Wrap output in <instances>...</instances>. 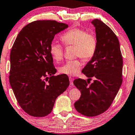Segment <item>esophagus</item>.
<instances>
[{
  "instance_id": "obj_1",
  "label": "esophagus",
  "mask_w": 135,
  "mask_h": 135,
  "mask_svg": "<svg viewBox=\"0 0 135 135\" xmlns=\"http://www.w3.org/2000/svg\"><path fill=\"white\" fill-rule=\"evenodd\" d=\"M69 79H70V86H73L74 84H73V78L71 77H69Z\"/></svg>"
}]
</instances>
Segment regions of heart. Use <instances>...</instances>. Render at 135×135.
Returning a JSON list of instances; mask_svg holds the SVG:
<instances>
[{
  "label": "heart",
  "mask_w": 135,
  "mask_h": 135,
  "mask_svg": "<svg viewBox=\"0 0 135 135\" xmlns=\"http://www.w3.org/2000/svg\"><path fill=\"white\" fill-rule=\"evenodd\" d=\"M65 46L75 47L74 54L85 61H89L94 56L97 48V40L93 34L88 33L83 29L72 28L61 36ZM49 52L52 58L56 62H59L63 58V48L60 45L52 42L50 45ZM82 63L79 59L68 61L59 68V72L67 76H76L79 73Z\"/></svg>",
  "instance_id": "heart-1"
}]
</instances>
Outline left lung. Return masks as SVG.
Listing matches in <instances>:
<instances>
[{"label": "left lung", "instance_id": "left-lung-1", "mask_svg": "<svg viewBox=\"0 0 135 135\" xmlns=\"http://www.w3.org/2000/svg\"><path fill=\"white\" fill-rule=\"evenodd\" d=\"M91 22L95 27L97 48L81 72L94 80L90 84L81 79L73 81L81 92L74 104L75 108L88 117L98 115L108 109L123 81V58L117 37L100 20L95 19Z\"/></svg>", "mask_w": 135, "mask_h": 135}]
</instances>
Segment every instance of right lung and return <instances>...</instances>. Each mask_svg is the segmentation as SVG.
Here are the masks:
<instances>
[{"instance_id":"right-lung-1","label":"right lung","mask_w":135,"mask_h":135,"mask_svg":"<svg viewBox=\"0 0 135 135\" xmlns=\"http://www.w3.org/2000/svg\"><path fill=\"white\" fill-rule=\"evenodd\" d=\"M68 26L54 20L27 24L11 49L9 83L18 104L30 115L42 117L53 109L56 98L70 84L67 75L56 72L49 52L55 36Z\"/></svg>"}]
</instances>
